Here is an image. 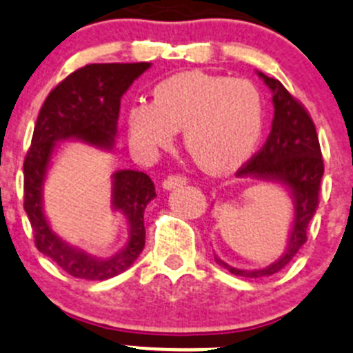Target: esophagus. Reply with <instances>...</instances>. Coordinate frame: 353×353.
<instances>
[{
  "label": "esophagus",
  "mask_w": 353,
  "mask_h": 353,
  "mask_svg": "<svg viewBox=\"0 0 353 353\" xmlns=\"http://www.w3.org/2000/svg\"><path fill=\"white\" fill-rule=\"evenodd\" d=\"M186 183H188L186 176H181V174H170L169 177L163 179V188H165V190H172V188L183 186V184Z\"/></svg>",
  "instance_id": "obj_1"
}]
</instances>
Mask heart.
Masks as SVG:
<instances>
[{
  "label": "heart",
  "mask_w": 353,
  "mask_h": 353,
  "mask_svg": "<svg viewBox=\"0 0 353 353\" xmlns=\"http://www.w3.org/2000/svg\"><path fill=\"white\" fill-rule=\"evenodd\" d=\"M265 104L259 88L245 78L177 72L153 88L151 104L128 110L132 146L154 153L172 144L184 128V148L205 172L225 174L254 153L263 134Z\"/></svg>",
  "instance_id": "obj_1"
}]
</instances>
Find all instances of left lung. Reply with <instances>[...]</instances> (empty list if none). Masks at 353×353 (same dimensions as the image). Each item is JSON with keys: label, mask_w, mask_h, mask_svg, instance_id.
<instances>
[{"label": "left lung", "mask_w": 353, "mask_h": 353, "mask_svg": "<svg viewBox=\"0 0 353 353\" xmlns=\"http://www.w3.org/2000/svg\"><path fill=\"white\" fill-rule=\"evenodd\" d=\"M259 77L273 92L275 117L272 132L261 150L236 170V176L265 177L285 184L294 199V225L285 254L266 268L239 270L216 258L217 265L225 266L230 273L249 279L268 276L281 272L298 254L303 243L306 242L308 225L317 210L321 181L324 176L321 144L310 113L281 81L266 77L263 72H259Z\"/></svg>", "instance_id": "1"}]
</instances>
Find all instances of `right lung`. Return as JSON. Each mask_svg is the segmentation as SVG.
I'll use <instances>...</instances> for the list:
<instances>
[{
    "instance_id": "1",
    "label": "right lung",
    "mask_w": 353,
    "mask_h": 353,
    "mask_svg": "<svg viewBox=\"0 0 353 353\" xmlns=\"http://www.w3.org/2000/svg\"><path fill=\"white\" fill-rule=\"evenodd\" d=\"M150 68L134 64H87L72 71L43 102L24 158V210L38 251L57 263L65 273L85 281H106L125 272L144 249V209L157 196L154 184L139 170L114 174L113 205L130 225L125 249L110 259H97L62 242L48 226L41 209V184L55 141L83 139L97 146H111L117 136L120 99L127 88Z\"/></svg>"
}]
</instances>
